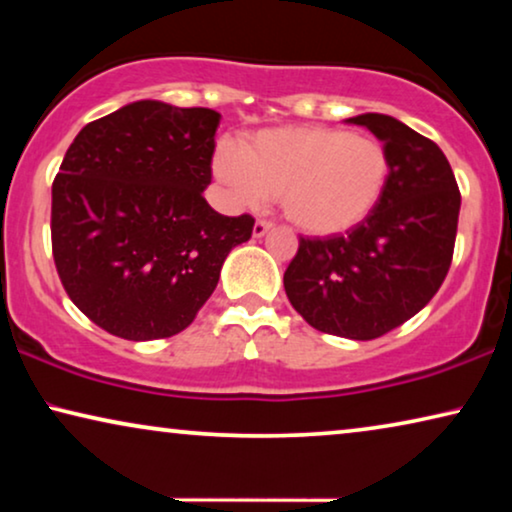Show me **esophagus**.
I'll return each instance as SVG.
<instances>
[{"instance_id": "34e87169", "label": "esophagus", "mask_w": 512, "mask_h": 512, "mask_svg": "<svg viewBox=\"0 0 512 512\" xmlns=\"http://www.w3.org/2000/svg\"><path fill=\"white\" fill-rule=\"evenodd\" d=\"M270 228H272V223H270V221H263V219H258V221L254 223V237H263L265 233H268Z\"/></svg>"}]
</instances>
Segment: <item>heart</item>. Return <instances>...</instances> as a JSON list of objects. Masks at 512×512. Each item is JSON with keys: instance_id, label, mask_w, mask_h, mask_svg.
<instances>
[{"instance_id": "obj_1", "label": "heart", "mask_w": 512, "mask_h": 512, "mask_svg": "<svg viewBox=\"0 0 512 512\" xmlns=\"http://www.w3.org/2000/svg\"><path fill=\"white\" fill-rule=\"evenodd\" d=\"M214 174L242 207L277 195L293 226L310 235L347 233L368 219L389 181L387 149L375 137L328 125H286L223 142Z\"/></svg>"}]
</instances>
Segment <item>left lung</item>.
<instances>
[{
	"label": "left lung",
	"instance_id": "obj_1",
	"mask_svg": "<svg viewBox=\"0 0 512 512\" xmlns=\"http://www.w3.org/2000/svg\"><path fill=\"white\" fill-rule=\"evenodd\" d=\"M384 142L389 181L382 200L347 235L300 237L284 272L291 305L321 333L375 340L422 310L445 282L461 195L436 142L384 114H361Z\"/></svg>",
	"mask_w": 512,
	"mask_h": 512
}]
</instances>
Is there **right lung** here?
<instances>
[{"label": "right lung", "mask_w": 512, "mask_h": 512, "mask_svg": "<svg viewBox=\"0 0 512 512\" xmlns=\"http://www.w3.org/2000/svg\"><path fill=\"white\" fill-rule=\"evenodd\" d=\"M221 114L158 100L88 123L53 181L51 240L72 303L123 340L170 338L191 326L221 265L254 230L202 198L212 184Z\"/></svg>", "instance_id": "add662e5"}]
</instances>
